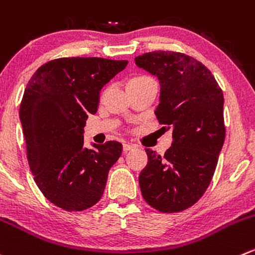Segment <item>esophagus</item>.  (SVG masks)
I'll return each instance as SVG.
<instances>
[{
	"instance_id": "1",
	"label": "esophagus",
	"mask_w": 255,
	"mask_h": 255,
	"mask_svg": "<svg viewBox=\"0 0 255 255\" xmlns=\"http://www.w3.org/2000/svg\"><path fill=\"white\" fill-rule=\"evenodd\" d=\"M133 149H135V145L132 144V143H125V144H123V150H125V152H129V150Z\"/></svg>"
}]
</instances>
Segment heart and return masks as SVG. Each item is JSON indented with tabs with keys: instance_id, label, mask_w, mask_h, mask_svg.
<instances>
[{
	"instance_id": "b5f03b06",
	"label": "heart",
	"mask_w": 255,
	"mask_h": 255,
	"mask_svg": "<svg viewBox=\"0 0 255 255\" xmlns=\"http://www.w3.org/2000/svg\"><path fill=\"white\" fill-rule=\"evenodd\" d=\"M142 78H148V77H137V78H133V80H142Z\"/></svg>"
}]
</instances>
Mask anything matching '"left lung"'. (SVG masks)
Wrapping results in <instances>:
<instances>
[{
    "instance_id": "obj_1",
    "label": "left lung",
    "mask_w": 255,
    "mask_h": 255,
    "mask_svg": "<svg viewBox=\"0 0 255 255\" xmlns=\"http://www.w3.org/2000/svg\"><path fill=\"white\" fill-rule=\"evenodd\" d=\"M134 62L159 81L155 116L173 137L164 155L145 148L140 192L157 211H184L203 196L218 163L226 138L223 92L211 71L184 53L154 51Z\"/></svg>"
}]
</instances>
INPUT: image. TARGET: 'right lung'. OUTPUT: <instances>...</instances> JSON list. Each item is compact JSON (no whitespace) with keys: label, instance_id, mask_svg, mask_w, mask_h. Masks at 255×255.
I'll use <instances>...</instances> for the list:
<instances>
[{"label":"right lung","instance_id":"add662e5","mask_svg":"<svg viewBox=\"0 0 255 255\" xmlns=\"http://www.w3.org/2000/svg\"><path fill=\"white\" fill-rule=\"evenodd\" d=\"M128 61L68 57L44 63L28 81L19 106L27 159L43 196L68 212L95 206L122 144L110 140L86 148L88 115L97 112L100 92Z\"/></svg>","mask_w":255,"mask_h":255}]
</instances>
